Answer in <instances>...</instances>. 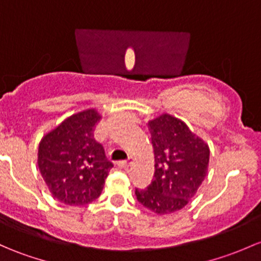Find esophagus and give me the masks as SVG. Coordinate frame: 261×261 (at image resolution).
Returning <instances> with one entry per match:
<instances>
[{
	"label": "esophagus",
	"mask_w": 261,
	"mask_h": 261,
	"mask_svg": "<svg viewBox=\"0 0 261 261\" xmlns=\"http://www.w3.org/2000/svg\"><path fill=\"white\" fill-rule=\"evenodd\" d=\"M133 158H128L127 160H123V161H119V163H117V166L119 167H121V169H127L128 166H131L133 165Z\"/></svg>",
	"instance_id": "1"
}]
</instances>
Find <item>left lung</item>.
I'll use <instances>...</instances> for the list:
<instances>
[{
    "label": "left lung",
    "instance_id": "8db88e82",
    "mask_svg": "<svg viewBox=\"0 0 261 261\" xmlns=\"http://www.w3.org/2000/svg\"><path fill=\"white\" fill-rule=\"evenodd\" d=\"M155 158L153 181L136 189L139 202L158 215L176 213L195 196L209 166V145L185 122L163 114L147 122Z\"/></svg>",
    "mask_w": 261,
    "mask_h": 261
}]
</instances>
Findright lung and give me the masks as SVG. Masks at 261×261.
Instances as JSON below:
<instances>
[{"instance_id": "add662e5", "label": "right lung", "mask_w": 261, "mask_h": 261, "mask_svg": "<svg viewBox=\"0 0 261 261\" xmlns=\"http://www.w3.org/2000/svg\"><path fill=\"white\" fill-rule=\"evenodd\" d=\"M101 115L86 109L66 117L38 145L37 164L55 199L71 206L90 204L101 195L112 164L94 139Z\"/></svg>"}]
</instances>
